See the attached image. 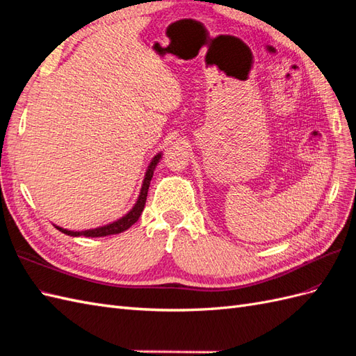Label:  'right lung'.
<instances>
[{"instance_id":"right-lung-1","label":"right lung","mask_w":356,"mask_h":356,"mask_svg":"<svg viewBox=\"0 0 356 356\" xmlns=\"http://www.w3.org/2000/svg\"><path fill=\"white\" fill-rule=\"evenodd\" d=\"M161 159V153H158L156 156H154L150 162V165L145 171V176H144V181H143V186H141V193L138 200H136L135 206L131 209L129 212H127L124 216H122L120 220H117L111 224H106L104 227H97V229H91V230H84V232H72V230H66V229H61V227L56 225V229L60 230L61 233H65L67 236H86V238H102V236H109V234H118L124 230L129 229L131 225H134L136 221H138V218L141 216L143 211H144V204H145V200H147V191L150 186V180L153 177V171L156 168L158 162Z\"/></svg>"}]
</instances>
